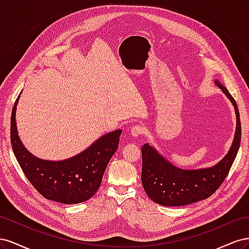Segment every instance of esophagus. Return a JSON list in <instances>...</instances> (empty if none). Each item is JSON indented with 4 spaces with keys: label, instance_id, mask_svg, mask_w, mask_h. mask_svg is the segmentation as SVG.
<instances>
[{
    "label": "esophagus",
    "instance_id": "esophagus-1",
    "mask_svg": "<svg viewBox=\"0 0 249 249\" xmlns=\"http://www.w3.org/2000/svg\"><path fill=\"white\" fill-rule=\"evenodd\" d=\"M143 133H144V127H143L140 124L134 125L132 127V130H131V135H132V137H134V138L140 137L141 135H143Z\"/></svg>",
    "mask_w": 249,
    "mask_h": 249
}]
</instances>
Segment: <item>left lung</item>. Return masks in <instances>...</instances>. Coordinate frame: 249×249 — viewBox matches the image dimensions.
I'll use <instances>...</instances> for the list:
<instances>
[{"instance_id":"obj_1","label":"left lung","mask_w":249,"mask_h":249,"mask_svg":"<svg viewBox=\"0 0 249 249\" xmlns=\"http://www.w3.org/2000/svg\"><path fill=\"white\" fill-rule=\"evenodd\" d=\"M215 84L235 107L237 126L230 152L213 167L185 170L168 162L148 143L141 148L142 185L148 197L165 207L186 206L210 197L228 177L241 142V122L236 101L221 83Z\"/></svg>"}]
</instances>
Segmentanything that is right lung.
<instances>
[{
	"label": "right lung",
	"instance_id": "1",
	"mask_svg": "<svg viewBox=\"0 0 249 249\" xmlns=\"http://www.w3.org/2000/svg\"><path fill=\"white\" fill-rule=\"evenodd\" d=\"M17 99L11 113L10 140L21 170L43 197L72 205L91 198L99 189L107 165L116 152L122 130L104 135L84 152L63 161H47L33 156L22 144L16 122Z\"/></svg>",
	"mask_w": 249,
	"mask_h": 249
}]
</instances>
